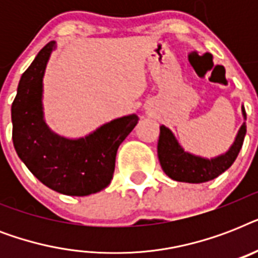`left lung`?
I'll use <instances>...</instances> for the list:
<instances>
[{
    "instance_id": "obj_1",
    "label": "left lung",
    "mask_w": 258,
    "mask_h": 258,
    "mask_svg": "<svg viewBox=\"0 0 258 258\" xmlns=\"http://www.w3.org/2000/svg\"><path fill=\"white\" fill-rule=\"evenodd\" d=\"M242 115L246 119V112L242 107ZM246 134V123L241 125L237 134L236 141L229 149L228 153L213 159L197 157L192 154L186 153L174 134L167 127L161 125V134L158 141V158L166 175L178 182H188V183H202L208 182L222 174L233 165L237 155L240 153Z\"/></svg>"
}]
</instances>
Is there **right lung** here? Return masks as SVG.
Segmentation results:
<instances>
[{
	"label": "right lung",
	"instance_id": "obj_1",
	"mask_svg": "<svg viewBox=\"0 0 258 258\" xmlns=\"http://www.w3.org/2000/svg\"><path fill=\"white\" fill-rule=\"evenodd\" d=\"M56 42H48L22 74L12 104L16 153L40 182L66 196H89L112 179L119 146L137 125V115L119 117L88 137L67 139L52 133L42 115V78Z\"/></svg>",
	"mask_w": 258,
	"mask_h": 258
}]
</instances>
